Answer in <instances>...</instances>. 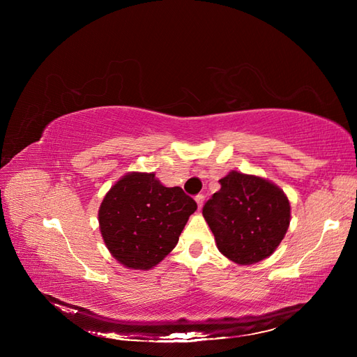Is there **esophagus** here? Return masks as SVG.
<instances>
[{"label":"esophagus","instance_id":"esophagus-1","mask_svg":"<svg viewBox=\"0 0 357 357\" xmlns=\"http://www.w3.org/2000/svg\"><path fill=\"white\" fill-rule=\"evenodd\" d=\"M195 201H197V204H198V208H201L202 204H204V195H201V193H199V195L195 197Z\"/></svg>","mask_w":357,"mask_h":357}]
</instances>
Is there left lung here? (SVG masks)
<instances>
[{
	"label": "left lung",
	"mask_w": 357,
	"mask_h": 357,
	"mask_svg": "<svg viewBox=\"0 0 357 357\" xmlns=\"http://www.w3.org/2000/svg\"><path fill=\"white\" fill-rule=\"evenodd\" d=\"M220 190L205 202L202 214L219 252L238 265L271 256L290 223V204L274 183L231 171Z\"/></svg>",
	"instance_id": "left-lung-1"
}]
</instances>
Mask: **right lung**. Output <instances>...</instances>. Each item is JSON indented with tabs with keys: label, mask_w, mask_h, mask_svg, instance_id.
<instances>
[{
	"label": "right lung",
	"mask_w": 357,
	"mask_h": 357,
	"mask_svg": "<svg viewBox=\"0 0 357 357\" xmlns=\"http://www.w3.org/2000/svg\"><path fill=\"white\" fill-rule=\"evenodd\" d=\"M197 202L165 188L153 172H129L107 192L98 211L102 240L126 268L156 266L178 243Z\"/></svg>",
	"instance_id": "obj_1"
}]
</instances>
